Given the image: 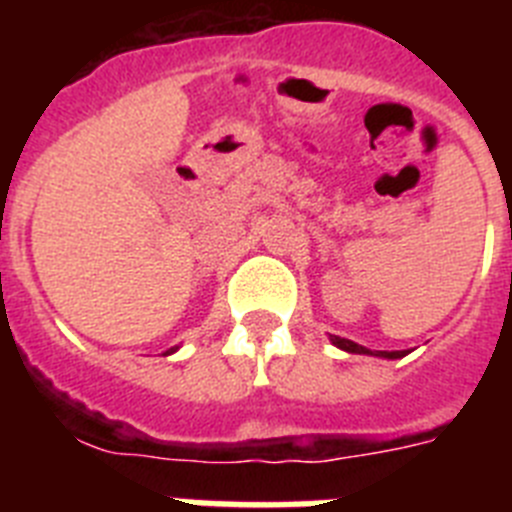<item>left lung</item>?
Returning <instances> with one entry per match:
<instances>
[{
	"instance_id": "obj_1",
	"label": "left lung",
	"mask_w": 512,
	"mask_h": 512,
	"mask_svg": "<svg viewBox=\"0 0 512 512\" xmlns=\"http://www.w3.org/2000/svg\"><path fill=\"white\" fill-rule=\"evenodd\" d=\"M330 343H333L336 348H341V351H346V354H366V356H379V359H402V356L408 354V351H372V348L359 346V343L348 341V338H341V336H330Z\"/></svg>"
}]
</instances>
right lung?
<instances>
[{
	"instance_id": "right-lung-1",
	"label": "right lung",
	"mask_w": 512,
	"mask_h": 512,
	"mask_svg": "<svg viewBox=\"0 0 512 512\" xmlns=\"http://www.w3.org/2000/svg\"><path fill=\"white\" fill-rule=\"evenodd\" d=\"M176 348H179V346H174V348H169V351H166V354H174V351H176Z\"/></svg>"
}]
</instances>
